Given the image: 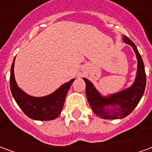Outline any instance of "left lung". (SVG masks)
Segmentation results:
<instances>
[{"label": "left lung", "mask_w": 152, "mask_h": 152, "mask_svg": "<svg viewBox=\"0 0 152 152\" xmlns=\"http://www.w3.org/2000/svg\"><path fill=\"white\" fill-rule=\"evenodd\" d=\"M123 42L129 45L136 54L137 68L134 83L120 92L104 96L101 94L90 80L86 82V97L90 107L96 115L102 119L116 120L126 117L134 111L142 99L146 87V72L143 61L137 47L127 37L123 36Z\"/></svg>", "instance_id": "left-lung-1"}]
</instances>
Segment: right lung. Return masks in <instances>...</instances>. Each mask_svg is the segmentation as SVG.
Returning <instances> with one entry per match:
<instances>
[{
    "label": "right lung",
    "mask_w": 152,
    "mask_h": 152,
    "mask_svg": "<svg viewBox=\"0 0 152 152\" xmlns=\"http://www.w3.org/2000/svg\"><path fill=\"white\" fill-rule=\"evenodd\" d=\"M15 61L10 70V89L12 95L26 115L36 121H51L59 116L62 112L66 94L75 79L64 83L54 92L43 97H34L28 94L17 85L15 80Z\"/></svg>",
    "instance_id": "add662e5"
}]
</instances>
